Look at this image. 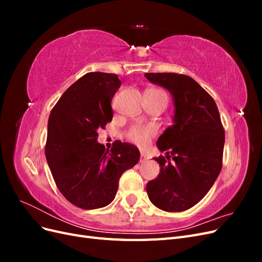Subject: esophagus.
<instances>
[{
	"label": "esophagus",
	"mask_w": 262,
	"mask_h": 262,
	"mask_svg": "<svg viewBox=\"0 0 262 262\" xmlns=\"http://www.w3.org/2000/svg\"><path fill=\"white\" fill-rule=\"evenodd\" d=\"M149 160V156L148 155H146L145 153H143V152H141V156H140V163H145V162H147Z\"/></svg>",
	"instance_id": "34e87169"
}]
</instances>
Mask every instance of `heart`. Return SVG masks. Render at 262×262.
Returning a JSON list of instances; mask_svg holds the SVG:
<instances>
[{"instance_id": "1", "label": "heart", "mask_w": 262, "mask_h": 262, "mask_svg": "<svg viewBox=\"0 0 262 262\" xmlns=\"http://www.w3.org/2000/svg\"><path fill=\"white\" fill-rule=\"evenodd\" d=\"M155 91L158 94H162L164 96L167 98L166 94L162 91L158 90H152ZM157 130L153 124H138L134 125L131 128V130L129 131V138L134 143H137L139 145H146L148 142L150 141L155 134H156Z\"/></svg>"}]
</instances>
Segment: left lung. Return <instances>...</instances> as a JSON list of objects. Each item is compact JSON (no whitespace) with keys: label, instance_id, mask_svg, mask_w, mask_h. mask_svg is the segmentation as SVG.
<instances>
[{"label":"left lung","instance_id":"8db88e82","mask_svg":"<svg viewBox=\"0 0 262 262\" xmlns=\"http://www.w3.org/2000/svg\"><path fill=\"white\" fill-rule=\"evenodd\" d=\"M167 90L173 101L172 125L157 140L158 176L147 182L148 199L167 212L192 208L208 193L222 169L225 134L215 101L193 78L176 73H145ZM173 162H169L170 156Z\"/></svg>","mask_w":262,"mask_h":262}]
</instances>
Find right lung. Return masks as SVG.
<instances>
[{"label": "right lung", "mask_w": 262, "mask_h": 262, "mask_svg": "<svg viewBox=\"0 0 262 262\" xmlns=\"http://www.w3.org/2000/svg\"><path fill=\"white\" fill-rule=\"evenodd\" d=\"M121 86L118 75L91 72L63 93L48 120L46 158L66 199L84 210L115 199L119 178L140 160L137 146L98 143L97 130L113 120L112 100Z\"/></svg>", "instance_id": "obj_1"}]
</instances>
